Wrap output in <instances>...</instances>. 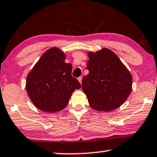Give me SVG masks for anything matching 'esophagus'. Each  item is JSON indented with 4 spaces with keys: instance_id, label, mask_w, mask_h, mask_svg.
<instances>
[{
    "instance_id": "obj_1",
    "label": "esophagus",
    "mask_w": 157,
    "mask_h": 157,
    "mask_svg": "<svg viewBox=\"0 0 157 157\" xmlns=\"http://www.w3.org/2000/svg\"><path fill=\"white\" fill-rule=\"evenodd\" d=\"M78 81L79 82V83L82 84V77H79V78H78Z\"/></svg>"
}]
</instances>
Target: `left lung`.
<instances>
[{
	"label": "left lung",
	"mask_w": 157,
	"mask_h": 157,
	"mask_svg": "<svg viewBox=\"0 0 157 157\" xmlns=\"http://www.w3.org/2000/svg\"><path fill=\"white\" fill-rule=\"evenodd\" d=\"M86 69L82 87L89 104L99 111H110L120 107L129 97L132 78L127 67L114 52L103 48L89 51Z\"/></svg>",
	"instance_id": "1"
}]
</instances>
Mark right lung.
<instances>
[{
	"label": "right lung",
	"mask_w": 157,
	"mask_h": 157,
	"mask_svg": "<svg viewBox=\"0 0 157 157\" xmlns=\"http://www.w3.org/2000/svg\"><path fill=\"white\" fill-rule=\"evenodd\" d=\"M65 54L52 47L43 53L28 73L26 90L37 109L54 113L65 109L72 92L81 85L71 75L72 66L65 63Z\"/></svg>",
	"instance_id": "1"
}]
</instances>
